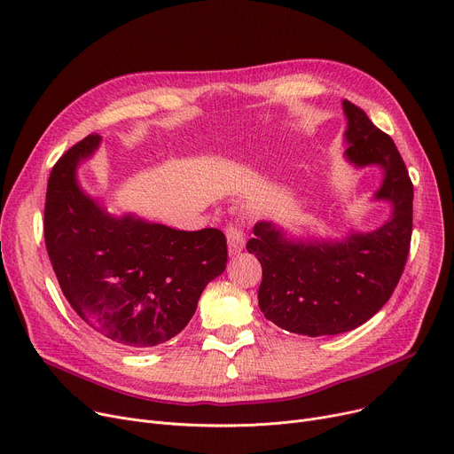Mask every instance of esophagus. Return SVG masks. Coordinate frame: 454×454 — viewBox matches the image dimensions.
Masks as SVG:
<instances>
[{"label": "esophagus", "mask_w": 454, "mask_h": 454, "mask_svg": "<svg viewBox=\"0 0 454 454\" xmlns=\"http://www.w3.org/2000/svg\"><path fill=\"white\" fill-rule=\"evenodd\" d=\"M226 239H228V252H230V255L239 254L245 248V235H243V231L239 228L233 226V224L226 226Z\"/></svg>", "instance_id": "obj_1"}]
</instances>
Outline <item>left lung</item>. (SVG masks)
<instances>
[{"label": "left lung", "instance_id": "obj_1", "mask_svg": "<svg viewBox=\"0 0 454 454\" xmlns=\"http://www.w3.org/2000/svg\"><path fill=\"white\" fill-rule=\"evenodd\" d=\"M342 108L344 158L355 169L383 171L373 200L388 202L390 217L340 239L294 237L261 221L247 243L263 267L257 300L265 318L307 337L339 335L368 322L392 296L411 248L414 187L395 143L359 106L342 101Z\"/></svg>", "mask_w": 454, "mask_h": 454}]
</instances>
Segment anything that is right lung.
Here are the masks:
<instances>
[{"label": "right lung", "mask_w": 454, "mask_h": 454, "mask_svg": "<svg viewBox=\"0 0 454 454\" xmlns=\"http://www.w3.org/2000/svg\"><path fill=\"white\" fill-rule=\"evenodd\" d=\"M99 145V136H88L53 167L43 213L47 254L66 300L90 327L117 346L153 348L178 335L206 285L224 272L226 237L136 213L117 217L77 175Z\"/></svg>", "instance_id": "1"}]
</instances>
